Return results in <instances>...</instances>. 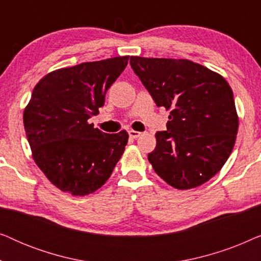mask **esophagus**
Listing matches in <instances>:
<instances>
[{
    "instance_id": "esophagus-1",
    "label": "esophagus",
    "mask_w": 261,
    "mask_h": 261,
    "mask_svg": "<svg viewBox=\"0 0 261 261\" xmlns=\"http://www.w3.org/2000/svg\"><path fill=\"white\" fill-rule=\"evenodd\" d=\"M128 134H129V138H132V139H138V138L140 137V135H141L140 132H138V130H133V129L128 130Z\"/></svg>"
}]
</instances>
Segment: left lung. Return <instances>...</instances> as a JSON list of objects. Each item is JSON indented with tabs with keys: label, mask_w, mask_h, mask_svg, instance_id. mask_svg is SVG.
<instances>
[{
	"label": "left lung",
	"mask_w": 261,
	"mask_h": 261,
	"mask_svg": "<svg viewBox=\"0 0 261 261\" xmlns=\"http://www.w3.org/2000/svg\"><path fill=\"white\" fill-rule=\"evenodd\" d=\"M129 63L155 105L171 110L147 155L156 174L179 190L208 181L229 158L238 134L229 84L188 59L130 57Z\"/></svg>",
	"instance_id": "1"
}]
</instances>
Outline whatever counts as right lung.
Masks as SVG:
<instances>
[{
	"mask_svg": "<svg viewBox=\"0 0 261 261\" xmlns=\"http://www.w3.org/2000/svg\"><path fill=\"white\" fill-rule=\"evenodd\" d=\"M128 58L56 70L33 89L23 112L27 140L39 169L64 192H95L122 155L127 132L103 133L88 120L105 105L107 90L126 69Z\"/></svg>",
	"mask_w": 261,
	"mask_h": 261,
	"instance_id": "add662e5",
	"label": "right lung"
}]
</instances>
